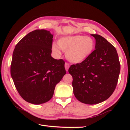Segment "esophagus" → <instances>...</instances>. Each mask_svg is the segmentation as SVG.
<instances>
[{"instance_id":"obj_1","label":"esophagus","mask_w":130,"mask_h":130,"mask_svg":"<svg viewBox=\"0 0 130 130\" xmlns=\"http://www.w3.org/2000/svg\"><path fill=\"white\" fill-rule=\"evenodd\" d=\"M69 67H70V65H69V63H65V68L66 69V71H67V72L68 71V69H69Z\"/></svg>"}]
</instances>
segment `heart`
Wrapping results in <instances>:
<instances>
[{
	"label": "heart",
	"mask_w": 130,
	"mask_h": 130,
	"mask_svg": "<svg viewBox=\"0 0 130 130\" xmlns=\"http://www.w3.org/2000/svg\"><path fill=\"white\" fill-rule=\"evenodd\" d=\"M57 43L52 45V50L56 56L61 54V49L66 52L65 56L67 60L74 63H79L86 60L93 52L94 41L91 37L67 36L60 38Z\"/></svg>",
	"instance_id": "b5f03b06"
}]
</instances>
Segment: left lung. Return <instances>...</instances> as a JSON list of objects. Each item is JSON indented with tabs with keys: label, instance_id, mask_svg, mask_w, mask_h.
Returning <instances> with one entry per match:
<instances>
[{
	"label": "left lung",
	"instance_id": "1",
	"mask_svg": "<svg viewBox=\"0 0 130 130\" xmlns=\"http://www.w3.org/2000/svg\"><path fill=\"white\" fill-rule=\"evenodd\" d=\"M95 50L86 60L72 65L69 73L73 77V93L77 99L87 104H96L108 99L115 91L120 71L115 47L100 35Z\"/></svg>",
	"mask_w": 130,
	"mask_h": 130
}]
</instances>
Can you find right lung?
Returning a JSON list of instances; mask_svg holds the SVG:
<instances>
[{"label": "right lung", "instance_id": "right-lung-1", "mask_svg": "<svg viewBox=\"0 0 130 130\" xmlns=\"http://www.w3.org/2000/svg\"><path fill=\"white\" fill-rule=\"evenodd\" d=\"M53 35L36 30L17 43L12 54L11 75L26 102L41 104L53 96L56 85L66 74L65 62L51 56Z\"/></svg>", "mask_w": 130, "mask_h": 130}]
</instances>
